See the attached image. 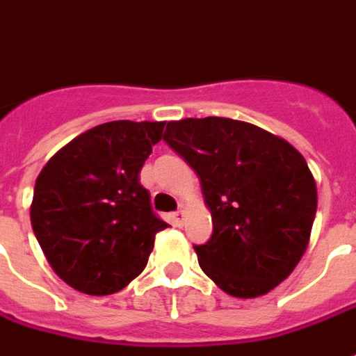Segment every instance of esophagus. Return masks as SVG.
<instances>
[{
	"instance_id": "1",
	"label": "esophagus",
	"mask_w": 356,
	"mask_h": 356,
	"mask_svg": "<svg viewBox=\"0 0 356 356\" xmlns=\"http://www.w3.org/2000/svg\"><path fill=\"white\" fill-rule=\"evenodd\" d=\"M183 219H185V211L183 209H179L173 213V223L177 225V227H183Z\"/></svg>"
}]
</instances>
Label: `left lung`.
Wrapping results in <instances>:
<instances>
[{
	"label": "left lung",
	"mask_w": 356,
	"mask_h": 356,
	"mask_svg": "<svg viewBox=\"0 0 356 356\" xmlns=\"http://www.w3.org/2000/svg\"><path fill=\"white\" fill-rule=\"evenodd\" d=\"M163 140L200 177L211 238L194 246L202 270L234 298H259L303 257L316 183L288 140L231 118L168 122Z\"/></svg>",
	"instance_id": "8db88e82"
}]
</instances>
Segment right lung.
Returning <instances> with one entry per match:
<instances>
[{
	"instance_id": "obj_1",
	"label": "right lung",
	"mask_w": 356,
	"mask_h": 356,
	"mask_svg": "<svg viewBox=\"0 0 356 356\" xmlns=\"http://www.w3.org/2000/svg\"><path fill=\"white\" fill-rule=\"evenodd\" d=\"M165 122H106L81 133L43 165L30 206L47 261L88 296L116 293L147 267L168 223L150 206L140 168Z\"/></svg>"
}]
</instances>
